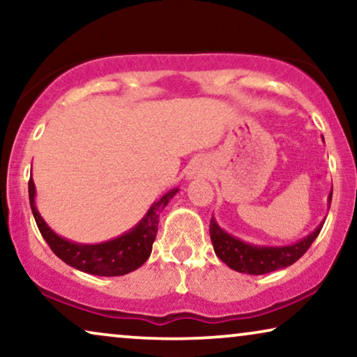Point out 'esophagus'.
I'll return each mask as SVG.
<instances>
[{
  "label": "esophagus",
  "instance_id": "obj_1",
  "mask_svg": "<svg viewBox=\"0 0 357 357\" xmlns=\"http://www.w3.org/2000/svg\"><path fill=\"white\" fill-rule=\"evenodd\" d=\"M202 175H203V167H202V165L193 164L192 167L188 169V172H187V178H188V180H192V178L202 177Z\"/></svg>",
  "mask_w": 357,
  "mask_h": 357
}]
</instances>
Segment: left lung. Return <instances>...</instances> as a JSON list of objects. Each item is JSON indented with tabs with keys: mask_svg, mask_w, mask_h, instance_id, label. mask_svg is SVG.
<instances>
[{
	"mask_svg": "<svg viewBox=\"0 0 357 357\" xmlns=\"http://www.w3.org/2000/svg\"><path fill=\"white\" fill-rule=\"evenodd\" d=\"M331 193H333V188L328 195V209ZM324 222L325 221H321L309 236L294 243H289V245H257V243L245 242L226 232L219 226L216 218L213 216L211 222H209V236H211L216 255L231 270L245 273V275H266V273L291 266L292 263L299 260L320 234Z\"/></svg>",
	"mask_w": 357,
	"mask_h": 357,
	"instance_id": "8db88e82",
	"label": "left lung"
}]
</instances>
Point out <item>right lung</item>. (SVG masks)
Listing matches in <instances>:
<instances>
[{
	"mask_svg": "<svg viewBox=\"0 0 357 357\" xmlns=\"http://www.w3.org/2000/svg\"><path fill=\"white\" fill-rule=\"evenodd\" d=\"M177 192L178 188H172L162 195L158 202L151 204L143 219L121 236L100 243H79L58 236L48 226L37 209L36 183L32 177L29 180V202H31L32 214L36 218L38 231L50 245L53 253L61 258L66 265L96 276L128 275V273L138 270L148 260L153 252L155 234H158L159 214L164 211V208Z\"/></svg>",
	"mask_w": 357,
	"mask_h": 357,
	"instance_id": "obj_1",
	"label": "right lung"
}]
</instances>
